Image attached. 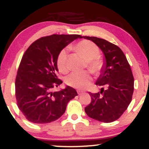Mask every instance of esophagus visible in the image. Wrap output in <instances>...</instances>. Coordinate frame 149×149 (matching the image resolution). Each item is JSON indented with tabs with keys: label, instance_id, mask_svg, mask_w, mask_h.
<instances>
[{
	"label": "esophagus",
	"instance_id": "obj_1",
	"mask_svg": "<svg viewBox=\"0 0 149 149\" xmlns=\"http://www.w3.org/2000/svg\"><path fill=\"white\" fill-rule=\"evenodd\" d=\"M77 93H78V95H81L83 93V91H81L80 90H78V91H77Z\"/></svg>",
	"mask_w": 149,
	"mask_h": 149
}]
</instances>
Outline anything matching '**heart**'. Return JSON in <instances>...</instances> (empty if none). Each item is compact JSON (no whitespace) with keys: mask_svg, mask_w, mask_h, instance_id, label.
Listing matches in <instances>:
<instances>
[{"mask_svg":"<svg viewBox=\"0 0 149 149\" xmlns=\"http://www.w3.org/2000/svg\"><path fill=\"white\" fill-rule=\"evenodd\" d=\"M76 49L87 60V68L93 73L97 72L101 69L102 62L98 57L100 49L94 42L89 40H83L76 45ZM68 48L61 51L57 59V66L61 72H65L68 70ZM92 78L87 71L73 72L66 77L65 82L68 86L79 89H84L91 85Z\"/></svg>","mask_w":149,"mask_h":149,"instance_id":"1","label":"heart"}]
</instances>
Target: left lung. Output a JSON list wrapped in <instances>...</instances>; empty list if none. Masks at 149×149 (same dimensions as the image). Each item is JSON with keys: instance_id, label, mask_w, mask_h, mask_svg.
I'll list each match as a JSON object with an SVG mask.
<instances>
[{"instance_id": "8db88e82", "label": "left lung", "mask_w": 149, "mask_h": 149, "mask_svg": "<svg viewBox=\"0 0 149 149\" xmlns=\"http://www.w3.org/2000/svg\"><path fill=\"white\" fill-rule=\"evenodd\" d=\"M97 45L104 55L102 74L95 83L103 87L100 92H89L91 102L85 108L89 117L111 123L119 119L127 109L134 93V79L128 61L116 45L95 36H83ZM107 87L103 90V86Z\"/></svg>"}]
</instances>
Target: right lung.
I'll return each mask as SVG.
<instances>
[{
    "instance_id": "obj_1",
    "label": "right lung",
    "mask_w": 149,
    "mask_h": 149,
    "mask_svg": "<svg viewBox=\"0 0 149 149\" xmlns=\"http://www.w3.org/2000/svg\"><path fill=\"white\" fill-rule=\"evenodd\" d=\"M79 34H52L38 38L23 55L15 79L17 105L26 119L34 123H48L59 119L67 104L77 95L67 86L53 91L62 81L58 79L57 59L60 52Z\"/></svg>"
}]
</instances>
